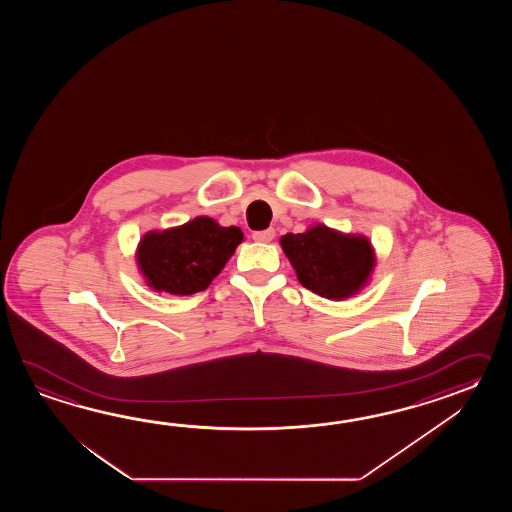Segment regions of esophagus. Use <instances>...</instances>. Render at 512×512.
I'll return each instance as SVG.
<instances>
[{
  "label": "esophagus",
  "instance_id": "34e87169",
  "mask_svg": "<svg viewBox=\"0 0 512 512\" xmlns=\"http://www.w3.org/2000/svg\"><path fill=\"white\" fill-rule=\"evenodd\" d=\"M252 238L260 241V243H269V241L274 240V229L258 230V232L252 234Z\"/></svg>",
  "mask_w": 512,
  "mask_h": 512
}]
</instances>
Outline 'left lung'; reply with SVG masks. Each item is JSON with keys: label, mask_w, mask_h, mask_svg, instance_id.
I'll return each instance as SVG.
<instances>
[{"label": "left lung", "mask_w": 512, "mask_h": 512, "mask_svg": "<svg viewBox=\"0 0 512 512\" xmlns=\"http://www.w3.org/2000/svg\"><path fill=\"white\" fill-rule=\"evenodd\" d=\"M280 245L298 282L335 302L359 294L377 265L375 249L364 234H346L322 223L300 234H285Z\"/></svg>", "instance_id": "obj_1"}]
</instances>
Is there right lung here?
<instances>
[{
    "mask_svg": "<svg viewBox=\"0 0 512 512\" xmlns=\"http://www.w3.org/2000/svg\"><path fill=\"white\" fill-rule=\"evenodd\" d=\"M243 241L238 227H221L208 216L142 236L135 260L155 293L188 296L205 291Z\"/></svg>",
    "mask_w": 512,
    "mask_h": 512,
    "instance_id": "obj_1",
    "label": "right lung"
}]
</instances>
